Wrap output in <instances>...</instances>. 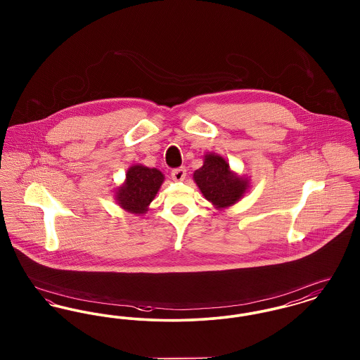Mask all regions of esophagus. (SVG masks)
Instances as JSON below:
<instances>
[{"label":"esophagus","instance_id":"34e87169","mask_svg":"<svg viewBox=\"0 0 360 360\" xmlns=\"http://www.w3.org/2000/svg\"><path fill=\"white\" fill-rule=\"evenodd\" d=\"M185 176H186V169H185V167L174 169H172V172H171V178H172L174 181H176V182L184 181V179H185Z\"/></svg>","mask_w":360,"mask_h":360}]
</instances>
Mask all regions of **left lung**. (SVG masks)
<instances>
[{
  "mask_svg": "<svg viewBox=\"0 0 360 360\" xmlns=\"http://www.w3.org/2000/svg\"><path fill=\"white\" fill-rule=\"evenodd\" d=\"M193 179L202 195L217 210L238 202L249 189V179L236 175L219 155L207 153L202 167L194 171Z\"/></svg>",
  "mask_w": 360,
  "mask_h": 360,
  "instance_id": "obj_1",
  "label": "left lung"
}]
</instances>
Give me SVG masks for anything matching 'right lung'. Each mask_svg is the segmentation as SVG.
Masks as SVG:
<instances>
[{
  "instance_id": "right-lung-1",
  "label": "right lung",
  "mask_w": 360,
  "mask_h": 360,
  "mask_svg": "<svg viewBox=\"0 0 360 360\" xmlns=\"http://www.w3.org/2000/svg\"><path fill=\"white\" fill-rule=\"evenodd\" d=\"M163 181L165 175L159 169L134 165L127 169V179L115 191V200L125 211L136 214L146 213Z\"/></svg>"
}]
</instances>
